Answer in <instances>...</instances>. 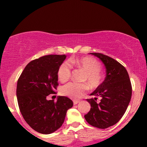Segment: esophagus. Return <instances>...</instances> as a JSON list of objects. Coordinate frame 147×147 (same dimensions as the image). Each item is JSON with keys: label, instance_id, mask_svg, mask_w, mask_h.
Here are the masks:
<instances>
[{"label": "esophagus", "instance_id": "obj_1", "mask_svg": "<svg viewBox=\"0 0 147 147\" xmlns=\"http://www.w3.org/2000/svg\"><path fill=\"white\" fill-rule=\"evenodd\" d=\"M79 102V100H74V101H73V104H75H75H78Z\"/></svg>", "mask_w": 147, "mask_h": 147}]
</instances>
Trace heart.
Here are the masks:
<instances>
[{
    "label": "heart",
    "mask_w": 147,
    "mask_h": 147,
    "mask_svg": "<svg viewBox=\"0 0 147 147\" xmlns=\"http://www.w3.org/2000/svg\"><path fill=\"white\" fill-rule=\"evenodd\" d=\"M74 64L82 68L86 71L85 79L92 88L98 87L102 81V75L101 72V66L99 62L89 57H81L76 59H70L68 61H64L61 64L58 69L57 75L61 82H65L70 78L71 74V65ZM88 90L87 85L85 84L70 82L62 87L61 94L71 99H78L83 95Z\"/></svg>",
    "instance_id": "b5f03b06"
}]
</instances>
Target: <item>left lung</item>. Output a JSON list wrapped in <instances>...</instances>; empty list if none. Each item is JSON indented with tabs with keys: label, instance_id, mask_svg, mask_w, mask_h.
<instances>
[{
	"label": "left lung",
	"instance_id": "1",
	"mask_svg": "<svg viewBox=\"0 0 147 147\" xmlns=\"http://www.w3.org/2000/svg\"><path fill=\"white\" fill-rule=\"evenodd\" d=\"M90 54L102 61L106 76L90 95L95 97L86 99L91 107L84 117L91 126L106 129L117 123L124 115L131 101L132 87L129 74L122 64L103 54ZM97 97L101 99L99 102H96Z\"/></svg>",
	"mask_w": 147,
	"mask_h": 147
}]
</instances>
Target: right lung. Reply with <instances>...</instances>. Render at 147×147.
I'll list each match as a JSON object with an SVG mask.
<instances>
[{"label":"right lung","instance_id":"1","mask_svg":"<svg viewBox=\"0 0 147 147\" xmlns=\"http://www.w3.org/2000/svg\"><path fill=\"white\" fill-rule=\"evenodd\" d=\"M66 55H46L30 61L20 76L16 87L18 107L25 122L42 134H50L62 126L73 102L65 96L48 100L58 86L57 72Z\"/></svg>","mask_w":147,"mask_h":147}]
</instances>
